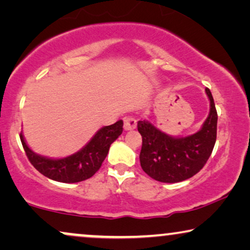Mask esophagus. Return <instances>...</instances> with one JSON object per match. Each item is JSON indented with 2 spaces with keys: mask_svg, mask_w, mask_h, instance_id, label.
<instances>
[{
  "mask_svg": "<svg viewBox=\"0 0 250 250\" xmlns=\"http://www.w3.org/2000/svg\"><path fill=\"white\" fill-rule=\"evenodd\" d=\"M136 127V121L133 117L124 118V129L125 131H132Z\"/></svg>",
  "mask_w": 250,
  "mask_h": 250,
  "instance_id": "esophagus-1",
  "label": "esophagus"
}]
</instances>
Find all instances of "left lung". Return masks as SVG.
<instances>
[{"label": "left lung", "mask_w": 250, "mask_h": 250, "mask_svg": "<svg viewBox=\"0 0 250 250\" xmlns=\"http://www.w3.org/2000/svg\"><path fill=\"white\" fill-rule=\"evenodd\" d=\"M206 94L210 101L209 115L194 134L175 138L148 121L138 122V131L142 136L140 163L153 180L181 182L196 175L207 163L216 142L217 111L209 88H206Z\"/></svg>", "instance_id": "obj_1"}]
</instances>
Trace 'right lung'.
Returning <instances> with one entry per match:
<instances>
[{"mask_svg":"<svg viewBox=\"0 0 250 250\" xmlns=\"http://www.w3.org/2000/svg\"><path fill=\"white\" fill-rule=\"evenodd\" d=\"M122 132L123 121L104 126L95 133L93 138L80 151L60 159L37 155L27 146L22 133H20V140L30 164L41 174L58 182L76 183L90 179L98 172L108 155L111 143Z\"/></svg>","mask_w":250,"mask_h":250,"instance_id":"1","label":"right lung"}]
</instances>
